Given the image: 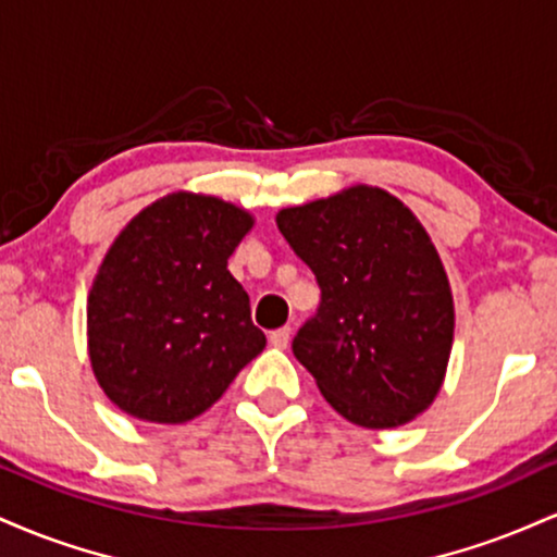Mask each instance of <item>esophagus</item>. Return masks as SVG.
Wrapping results in <instances>:
<instances>
[{"label": "esophagus", "instance_id": "esophagus-1", "mask_svg": "<svg viewBox=\"0 0 557 557\" xmlns=\"http://www.w3.org/2000/svg\"><path fill=\"white\" fill-rule=\"evenodd\" d=\"M270 343L274 345V348H287V343H290V327L274 330L270 335Z\"/></svg>", "mask_w": 557, "mask_h": 557}]
</instances>
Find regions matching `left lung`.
<instances>
[{"label": "left lung", "instance_id": "8db88e82", "mask_svg": "<svg viewBox=\"0 0 557 557\" xmlns=\"http://www.w3.org/2000/svg\"><path fill=\"white\" fill-rule=\"evenodd\" d=\"M277 227L314 272L322 304L293 354L341 417L367 430L408 424L443 387L453 293L411 209L374 185L283 209Z\"/></svg>", "mask_w": 557, "mask_h": 557}]
</instances>
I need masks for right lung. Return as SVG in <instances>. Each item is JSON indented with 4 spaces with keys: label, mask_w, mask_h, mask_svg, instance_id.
<instances>
[{
    "label": "right lung",
    "mask_w": 557,
    "mask_h": 557,
    "mask_svg": "<svg viewBox=\"0 0 557 557\" xmlns=\"http://www.w3.org/2000/svg\"><path fill=\"white\" fill-rule=\"evenodd\" d=\"M253 216L177 190L123 227L88 293V359L120 411L183 424L222 398L264 350L227 259Z\"/></svg>",
    "instance_id": "1"
}]
</instances>
